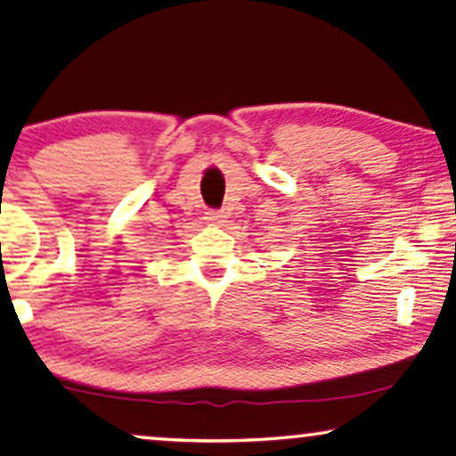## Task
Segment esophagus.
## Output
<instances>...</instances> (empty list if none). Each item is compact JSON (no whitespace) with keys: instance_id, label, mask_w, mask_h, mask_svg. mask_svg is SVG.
<instances>
[{"instance_id":"1","label":"esophagus","mask_w":456,"mask_h":456,"mask_svg":"<svg viewBox=\"0 0 456 456\" xmlns=\"http://www.w3.org/2000/svg\"><path fill=\"white\" fill-rule=\"evenodd\" d=\"M204 219H207L208 223H223L225 221V213H223V210H208Z\"/></svg>"}]
</instances>
